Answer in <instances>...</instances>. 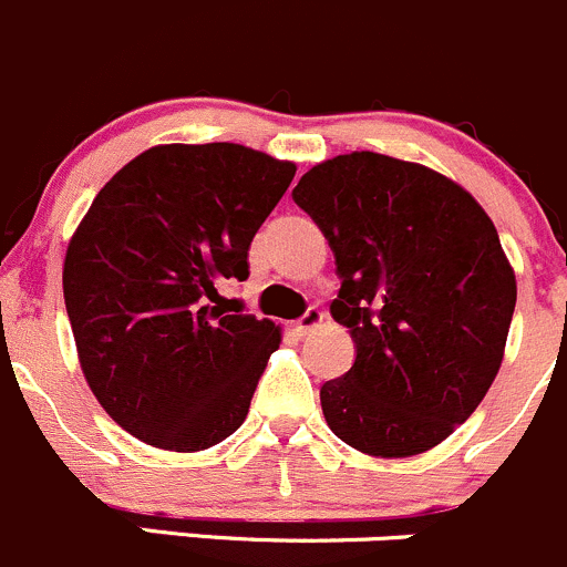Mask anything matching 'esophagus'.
Returning a JSON list of instances; mask_svg holds the SVG:
<instances>
[{"label":"esophagus","mask_w":567,"mask_h":567,"mask_svg":"<svg viewBox=\"0 0 567 567\" xmlns=\"http://www.w3.org/2000/svg\"><path fill=\"white\" fill-rule=\"evenodd\" d=\"M323 323V312L318 310V307H310V310L305 312V316L299 318V321H296V332L299 334H310L312 329H318Z\"/></svg>","instance_id":"1"}]
</instances>
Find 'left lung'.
Returning <instances> with one entry per match:
<instances>
[{
    "label": "left lung",
    "mask_w": 567,
    "mask_h": 567,
    "mask_svg": "<svg viewBox=\"0 0 567 567\" xmlns=\"http://www.w3.org/2000/svg\"><path fill=\"white\" fill-rule=\"evenodd\" d=\"M293 199L332 246L329 310L357 346L321 388L329 430L368 457L430 452L504 360L518 285L491 216L454 179L377 152L318 163Z\"/></svg>",
    "instance_id": "8db88e82"
}]
</instances>
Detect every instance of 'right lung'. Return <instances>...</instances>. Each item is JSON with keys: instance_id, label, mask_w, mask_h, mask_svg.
Wrapping results in <instances>:
<instances>
[{"instance_id": "1", "label": "right lung", "mask_w": 567, "mask_h": 567, "mask_svg": "<svg viewBox=\"0 0 567 567\" xmlns=\"http://www.w3.org/2000/svg\"><path fill=\"white\" fill-rule=\"evenodd\" d=\"M296 163L240 144H161L87 207L63 296L87 388L121 430L166 452H205L249 415L282 329L227 316L218 282L249 277V246Z\"/></svg>"}]
</instances>
